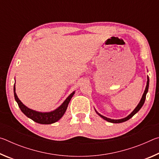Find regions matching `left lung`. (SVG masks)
Wrapping results in <instances>:
<instances>
[{
	"label": "left lung",
	"mask_w": 159,
	"mask_h": 159,
	"mask_svg": "<svg viewBox=\"0 0 159 159\" xmlns=\"http://www.w3.org/2000/svg\"><path fill=\"white\" fill-rule=\"evenodd\" d=\"M149 76H147V85H146V88H145V90H144V92L143 93V95H142V98L140 99V101H139V104H138V106L135 107V109H134L133 111H132L130 114H129L128 116H126L123 118H120V119H111V118H107L106 116H102V114H99L98 111H96V109H95V112L98 114L99 116H100L102 118H103L104 120H107V121H108L109 123H123V122H125L126 120H128L131 118L133 116L137 114L140 109L142 108V107L143 106V104L145 102V99H146V95L148 93V90H149Z\"/></svg>",
	"instance_id": "obj_1"
}]
</instances>
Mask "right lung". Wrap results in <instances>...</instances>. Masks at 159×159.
Instances as JSON below:
<instances>
[{
  "label": "right lung",
  "mask_w": 159,
  "mask_h": 159,
  "mask_svg": "<svg viewBox=\"0 0 159 159\" xmlns=\"http://www.w3.org/2000/svg\"><path fill=\"white\" fill-rule=\"evenodd\" d=\"M16 88H15V83L14 85V96L15 101L17 102L18 104V106L20 107L21 111L25 116H26L28 118H31L34 121L40 124H52L55 122L58 121L60 118L63 116L64 113L66 112V110L68 107V104L69 103L70 100L72 98L75 94V91L73 93L70 94L65 100L64 101L62 104H61L60 107H58L57 109L53 110L51 111H47V112H41L38 111L36 110L31 109L29 107L25 105L22 102H21L20 99L16 94Z\"/></svg>",
  "instance_id": "add662e5"
}]
</instances>
